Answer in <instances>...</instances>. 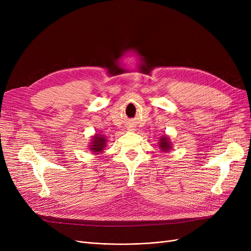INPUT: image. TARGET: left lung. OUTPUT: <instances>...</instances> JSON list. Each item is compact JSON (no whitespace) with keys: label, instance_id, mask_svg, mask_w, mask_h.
Here are the masks:
<instances>
[{"label":"left lung","instance_id":"left-lung-1","mask_svg":"<svg viewBox=\"0 0 251 251\" xmlns=\"http://www.w3.org/2000/svg\"><path fill=\"white\" fill-rule=\"evenodd\" d=\"M159 148L162 150V151H169L172 149V143L170 141V138L162 135L160 137V140H159Z\"/></svg>","mask_w":251,"mask_h":251}]
</instances>
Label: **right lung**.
Here are the masks:
<instances>
[{"mask_svg": "<svg viewBox=\"0 0 251 251\" xmlns=\"http://www.w3.org/2000/svg\"><path fill=\"white\" fill-rule=\"evenodd\" d=\"M90 151H92L94 154H100L102 153L103 149L107 146V138L105 136L100 135V134H95L93 136L92 140L90 142Z\"/></svg>", "mask_w": 251, "mask_h": 251, "instance_id": "right-lung-1", "label": "right lung"}]
</instances>
